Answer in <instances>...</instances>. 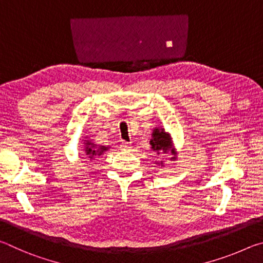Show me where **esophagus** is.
<instances>
[{
    "label": "esophagus",
    "mask_w": 263,
    "mask_h": 263,
    "mask_svg": "<svg viewBox=\"0 0 263 263\" xmlns=\"http://www.w3.org/2000/svg\"><path fill=\"white\" fill-rule=\"evenodd\" d=\"M131 147H132L131 144H130V142H127V141H123L122 144H121V148L123 151H128Z\"/></svg>",
    "instance_id": "34e87169"
}]
</instances>
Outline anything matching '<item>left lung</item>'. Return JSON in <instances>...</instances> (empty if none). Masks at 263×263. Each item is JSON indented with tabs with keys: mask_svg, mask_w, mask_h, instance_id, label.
<instances>
[{
	"mask_svg": "<svg viewBox=\"0 0 263 263\" xmlns=\"http://www.w3.org/2000/svg\"><path fill=\"white\" fill-rule=\"evenodd\" d=\"M149 144L152 146L151 148H152L154 152H157L158 155L172 153V155H174V157L171 158V160L176 159V151L174 147H173L172 138L169 136V133L164 132L163 128H159V127L154 128L152 133V139H151ZM158 163L163 166L162 161Z\"/></svg>",
	"mask_w": 263,
	"mask_h": 263,
	"instance_id": "obj_1",
	"label": "left lung"
}]
</instances>
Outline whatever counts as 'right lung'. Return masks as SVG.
<instances>
[{
    "instance_id": "1",
    "label": "right lung",
    "mask_w": 263,
    "mask_h": 263,
    "mask_svg": "<svg viewBox=\"0 0 263 263\" xmlns=\"http://www.w3.org/2000/svg\"><path fill=\"white\" fill-rule=\"evenodd\" d=\"M84 153H86L87 158L90 160H94L96 157H100L102 153L105 152L109 147H105V146H96L94 142L90 140H84Z\"/></svg>"
}]
</instances>
